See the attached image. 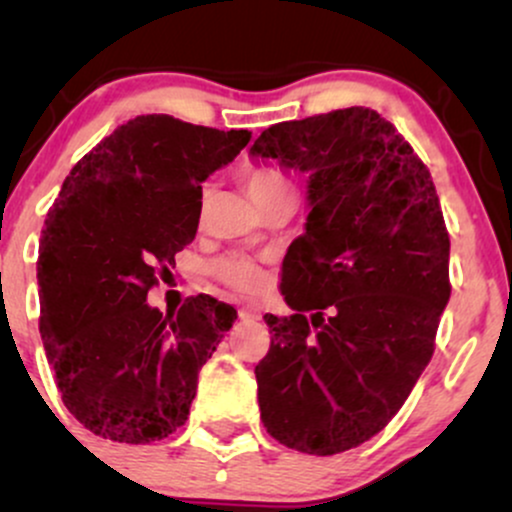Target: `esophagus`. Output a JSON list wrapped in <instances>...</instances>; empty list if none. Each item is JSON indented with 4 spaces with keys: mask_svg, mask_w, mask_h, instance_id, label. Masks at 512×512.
<instances>
[{
    "mask_svg": "<svg viewBox=\"0 0 512 512\" xmlns=\"http://www.w3.org/2000/svg\"><path fill=\"white\" fill-rule=\"evenodd\" d=\"M238 317H240V320H245V322H255V320H260V310L240 308L238 310Z\"/></svg>",
    "mask_w": 512,
    "mask_h": 512,
    "instance_id": "esophagus-1",
    "label": "esophagus"
}]
</instances>
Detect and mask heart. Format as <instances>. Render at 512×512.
Here are the masks:
<instances>
[{
	"label": "heart",
	"instance_id": "1",
	"mask_svg": "<svg viewBox=\"0 0 512 512\" xmlns=\"http://www.w3.org/2000/svg\"><path fill=\"white\" fill-rule=\"evenodd\" d=\"M245 185L260 207L281 195H293V182L272 168H250L243 173ZM214 274L221 284L231 286L240 293H255L264 286L262 267L243 252H231L214 264Z\"/></svg>",
	"mask_w": 512,
	"mask_h": 512
}]
</instances>
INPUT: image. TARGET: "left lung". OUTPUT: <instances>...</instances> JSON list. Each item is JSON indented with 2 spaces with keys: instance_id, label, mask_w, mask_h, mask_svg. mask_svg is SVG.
<instances>
[{
  "instance_id": "obj_1",
  "label": "left lung",
  "mask_w": 512,
  "mask_h": 512,
  "mask_svg": "<svg viewBox=\"0 0 512 512\" xmlns=\"http://www.w3.org/2000/svg\"><path fill=\"white\" fill-rule=\"evenodd\" d=\"M308 173L305 233L281 264L293 315H264L262 424L286 448L337 455L390 424L436 349L450 236L431 173L370 108L279 122L250 149Z\"/></svg>"
}]
</instances>
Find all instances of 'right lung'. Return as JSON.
I'll use <instances>...</instances> for the list:
<instances>
[{"label":"right lung","mask_w":512,"mask_h":512,"mask_svg":"<svg viewBox=\"0 0 512 512\" xmlns=\"http://www.w3.org/2000/svg\"><path fill=\"white\" fill-rule=\"evenodd\" d=\"M248 142V129L139 115L64 180L38 250L40 337L64 407L96 436L144 445L187 421L238 313L199 293L163 315L146 293L195 240L202 182Z\"/></svg>","instance_id":"1"}]
</instances>
